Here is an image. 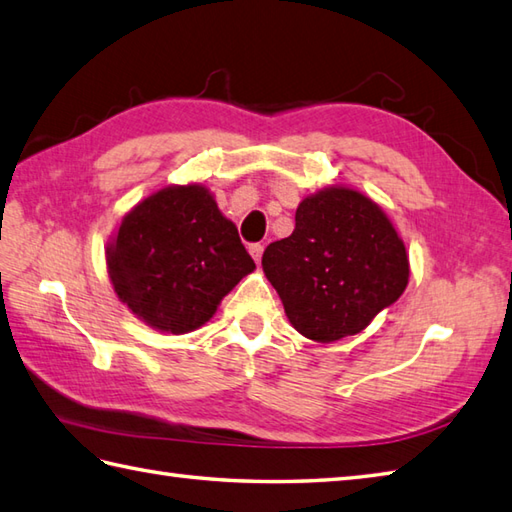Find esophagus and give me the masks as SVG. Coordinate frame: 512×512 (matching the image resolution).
Listing matches in <instances>:
<instances>
[{
  "label": "esophagus",
  "mask_w": 512,
  "mask_h": 512,
  "mask_svg": "<svg viewBox=\"0 0 512 512\" xmlns=\"http://www.w3.org/2000/svg\"><path fill=\"white\" fill-rule=\"evenodd\" d=\"M249 254H252V258L256 260V263H260V258H263V245H260V243L249 245Z\"/></svg>",
  "instance_id": "1"
}]
</instances>
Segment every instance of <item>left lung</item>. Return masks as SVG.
I'll return each instance as SVG.
<instances>
[{"label": "left lung", "instance_id": "8db88e82", "mask_svg": "<svg viewBox=\"0 0 512 512\" xmlns=\"http://www.w3.org/2000/svg\"><path fill=\"white\" fill-rule=\"evenodd\" d=\"M263 271L302 336H356L409 285V256L382 207L344 185L300 201L296 229L271 243Z\"/></svg>", "mask_w": 512, "mask_h": 512}]
</instances>
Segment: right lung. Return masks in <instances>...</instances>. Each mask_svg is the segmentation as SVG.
<instances>
[{
    "mask_svg": "<svg viewBox=\"0 0 512 512\" xmlns=\"http://www.w3.org/2000/svg\"><path fill=\"white\" fill-rule=\"evenodd\" d=\"M106 263L123 305L165 333L203 327L256 269L201 183L168 185L134 205L110 238Z\"/></svg>",
    "mask_w": 512,
    "mask_h": 512,
    "instance_id": "obj_1",
    "label": "right lung"
}]
</instances>
